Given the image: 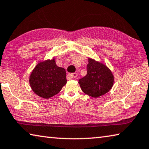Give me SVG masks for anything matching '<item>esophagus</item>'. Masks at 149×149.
Masks as SVG:
<instances>
[{
  "label": "esophagus",
  "instance_id": "obj_1",
  "mask_svg": "<svg viewBox=\"0 0 149 149\" xmlns=\"http://www.w3.org/2000/svg\"><path fill=\"white\" fill-rule=\"evenodd\" d=\"M69 76L72 77V78H75V77H77V73H73V74H70Z\"/></svg>",
  "mask_w": 149,
  "mask_h": 149
}]
</instances>
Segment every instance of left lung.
I'll return each mask as SVG.
<instances>
[{
    "label": "left lung",
    "mask_w": 149,
    "mask_h": 149,
    "mask_svg": "<svg viewBox=\"0 0 149 149\" xmlns=\"http://www.w3.org/2000/svg\"><path fill=\"white\" fill-rule=\"evenodd\" d=\"M87 74L79 80L82 91L93 98L104 95L112 89L114 77L105 64L89 58Z\"/></svg>",
    "instance_id": "8db88e82"
}]
</instances>
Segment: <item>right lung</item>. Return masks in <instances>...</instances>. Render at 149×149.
Wrapping results in <instances>:
<instances>
[{"label":"right lung","mask_w":149,"mask_h":149,"mask_svg":"<svg viewBox=\"0 0 149 149\" xmlns=\"http://www.w3.org/2000/svg\"><path fill=\"white\" fill-rule=\"evenodd\" d=\"M66 82L65 70L58 66L54 58L39 62L29 77L33 91L45 99L58 94Z\"/></svg>","instance_id":"obj_1"}]
</instances>
